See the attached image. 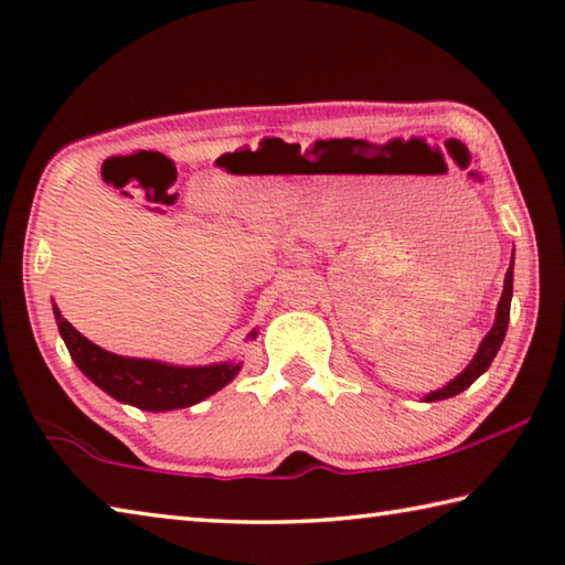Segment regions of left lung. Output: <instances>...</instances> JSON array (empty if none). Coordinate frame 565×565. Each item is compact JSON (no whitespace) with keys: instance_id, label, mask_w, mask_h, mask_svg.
I'll use <instances>...</instances> for the list:
<instances>
[{"instance_id":"1","label":"left lung","mask_w":565,"mask_h":565,"mask_svg":"<svg viewBox=\"0 0 565 565\" xmlns=\"http://www.w3.org/2000/svg\"><path fill=\"white\" fill-rule=\"evenodd\" d=\"M511 291H514V259H511V266H509L507 279H504V294H501V301L497 306V321H494V326H491V331L484 335V341H481L479 351L475 355V361H471L467 365V371L459 373L452 383L445 385L443 390H435V393H429L425 397L427 403H435V399H447V397L459 395L461 390H467L491 365L497 351L501 348V341H504V335H507L509 309H511Z\"/></svg>"}]
</instances>
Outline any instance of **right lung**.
<instances>
[{
    "label": "right lung",
    "mask_w": 565,
    "mask_h": 565,
    "mask_svg": "<svg viewBox=\"0 0 565 565\" xmlns=\"http://www.w3.org/2000/svg\"><path fill=\"white\" fill-rule=\"evenodd\" d=\"M56 313V323L61 338L68 348L74 363L84 371L100 390L120 403L136 405L150 413L162 409L190 407L200 399L217 393L237 375L239 365L220 363L204 367H178L156 361H136V358H122L108 353L86 335H81L64 316Z\"/></svg>",
    "instance_id": "add662e5"
}]
</instances>
